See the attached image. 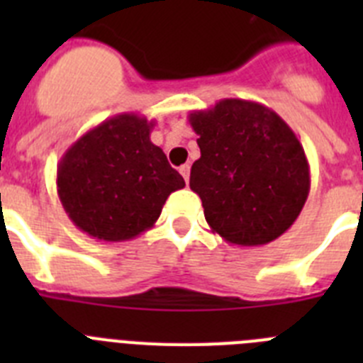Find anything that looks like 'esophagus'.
Here are the masks:
<instances>
[{
    "label": "esophagus",
    "mask_w": 363,
    "mask_h": 363,
    "mask_svg": "<svg viewBox=\"0 0 363 363\" xmlns=\"http://www.w3.org/2000/svg\"><path fill=\"white\" fill-rule=\"evenodd\" d=\"M179 172H182L184 179L189 184V178H191V167H189V165H182V167H179Z\"/></svg>",
    "instance_id": "1"
}]
</instances>
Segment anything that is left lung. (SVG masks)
<instances>
[{"mask_svg":"<svg viewBox=\"0 0 363 363\" xmlns=\"http://www.w3.org/2000/svg\"><path fill=\"white\" fill-rule=\"evenodd\" d=\"M187 120L201 152L189 185L211 230L240 247L281 236L311 189L309 162L294 130L272 108L240 98L192 111Z\"/></svg>","mask_w":363,"mask_h":363,"instance_id":"obj_1","label":"left lung"}]
</instances>
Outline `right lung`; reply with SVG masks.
Here are the masks:
<instances>
[{
	"label": "right lung",
	"instance_id": "obj_1",
	"mask_svg": "<svg viewBox=\"0 0 363 363\" xmlns=\"http://www.w3.org/2000/svg\"><path fill=\"white\" fill-rule=\"evenodd\" d=\"M154 123L136 112L116 114L86 130L57 163L63 209L94 240H134L156 223L171 192L185 187L150 142Z\"/></svg>",
	"mask_w": 363,
	"mask_h": 363
}]
</instances>
